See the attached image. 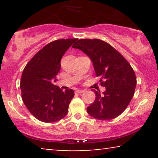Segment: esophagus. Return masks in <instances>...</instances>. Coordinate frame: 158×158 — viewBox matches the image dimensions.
Masks as SVG:
<instances>
[{"instance_id": "1", "label": "esophagus", "mask_w": 158, "mask_h": 158, "mask_svg": "<svg viewBox=\"0 0 158 158\" xmlns=\"http://www.w3.org/2000/svg\"><path fill=\"white\" fill-rule=\"evenodd\" d=\"M84 92H85V90H84L78 89V90H76V93H77V94H83V93H84Z\"/></svg>"}]
</instances>
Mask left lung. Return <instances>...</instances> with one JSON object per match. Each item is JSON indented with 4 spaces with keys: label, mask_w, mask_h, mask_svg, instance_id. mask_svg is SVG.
Returning a JSON list of instances; mask_svg holds the SVG:
<instances>
[{
    "label": "left lung",
    "mask_w": 158,
    "mask_h": 158,
    "mask_svg": "<svg viewBox=\"0 0 158 158\" xmlns=\"http://www.w3.org/2000/svg\"><path fill=\"white\" fill-rule=\"evenodd\" d=\"M91 60L101 85L106 90H95L96 99L87 107L90 116L110 120L123 113L133 98L137 85L135 73L127 60L107 42L98 39L79 40L73 46Z\"/></svg>",
    "instance_id": "left-lung-1"
}]
</instances>
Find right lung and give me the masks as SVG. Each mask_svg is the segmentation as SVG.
<instances>
[{
  "mask_svg": "<svg viewBox=\"0 0 158 158\" xmlns=\"http://www.w3.org/2000/svg\"><path fill=\"white\" fill-rule=\"evenodd\" d=\"M77 40L67 39L49 43L23 69L20 83L22 100L30 113L41 122H57L68 114L74 90L62 91L52 81H56L62 57Z\"/></svg>",
  "mask_w": 158,
  "mask_h": 158,
  "instance_id": "obj_1",
  "label": "right lung"
}]
</instances>
